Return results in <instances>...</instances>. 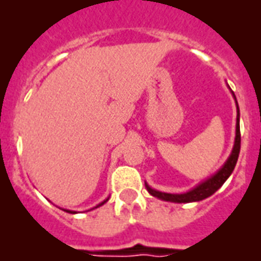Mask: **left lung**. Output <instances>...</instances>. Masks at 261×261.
<instances>
[{
	"label": "left lung",
	"instance_id": "obj_1",
	"mask_svg": "<svg viewBox=\"0 0 261 261\" xmlns=\"http://www.w3.org/2000/svg\"><path fill=\"white\" fill-rule=\"evenodd\" d=\"M234 99H236V96H234ZM240 148H241V133H240V110H238L237 105V124H236V140H234L233 151L230 153L229 159L226 161L225 165L213 177H210L204 182L199 184L197 187L187 192V193H165V192L155 191L147 182H145V188L149 192V195L155 196L161 200H165V201H171V203H192V201H200V200L207 199L211 195H214L225 184L230 174L233 173L238 155H240Z\"/></svg>",
	"mask_w": 261,
	"mask_h": 261
}]
</instances>
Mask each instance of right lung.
Listing matches in <instances>:
<instances>
[{"label":"right lung","mask_w":261,"mask_h":261,"mask_svg":"<svg viewBox=\"0 0 261 261\" xmlns=\"http://www.w3.org/2000/svg\"><path fill=\"white\" fill-rule=\"evenodd\" d=\"M108 200H109V197H108V199H106V200H103L102 203L99 204V205H96V207H95V208H98V207H100V205H103V204L106 203ZM64 211H66V213H69V214H76V213H74V211H70V210H64Z\"/></svg>","instance_id":"1"}]
</instances>
